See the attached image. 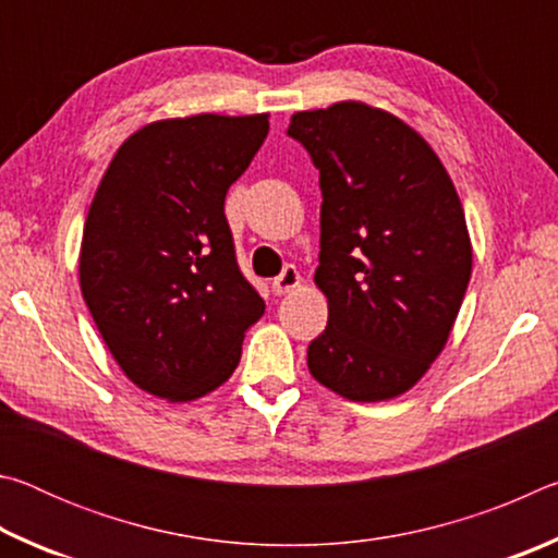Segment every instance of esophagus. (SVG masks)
<instances>
[{
	"label": "esophagus",
	"instance_id": "esophagus-1",
	"mask_svg": "<svg viewBox=\"0 0 558 558\" xmlns=\"http://www.w3.org/2000/svg\"><path fill=\"white\" fill-rule=\"evenodd\" d=\"M300 282H302V278H300L298 268L295 266H288L276 280H272L270 288H272V292H276V295H288V292L295 290Z\"/></svg>",
	"mask_w": 558,
	"mask_h": 558
}]
</instances>
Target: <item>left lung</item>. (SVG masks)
Instances as JSON below:
<instances>
[{
	"mask_svg": "<svg viewBox=\"0 0 558 558\" xmlns=\"http://www.w3.org/2000/svg\"><path fill=\"white\" fill-rule=\"evenodd\" d=\"M295 137L319 169L327 327L310 374L359 403L413 389L446 349L472 272V243L446 167L393 112L362 100L300 110Z\"/></svg>",
	"mask_w": 558,
	"mask_h": 558,
	"instance_id": "1",
	"label": "left lung"
}]
</instances>
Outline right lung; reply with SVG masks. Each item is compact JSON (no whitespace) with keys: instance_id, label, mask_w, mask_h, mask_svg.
I'll return each mask as SVG.
<instances>
[{"instance_id":"right-lung-1","label":"right lung","mask_w":558,"mask_h":558,"mask_svg":"<svg viewBox=\"0 0 558 558\" xmlns=\"http://www.w3.org/2000/svg\"><path fill=\"white\" fill-rule=\"evenodd\" d=\"M268 112L155 120L118 147L83 226L78 280L122 374L169 403L231 379L266 302L243 280L223 214L268 137Z\"/></svg>"}]
</instances>
